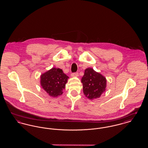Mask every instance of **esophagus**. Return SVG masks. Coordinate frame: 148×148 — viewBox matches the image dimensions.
Returning <instances> with one entry per match:
<instances>
[{
  "label": "esophagus",
  "instance_id": "1",
  "mask_svg": "<svg viewBox=\"0 0 148 148\" xmlns=\"http://www.w3.org/2000/svg\"><path fill=\"white\" fill-rule=\"evenodd\" d=\"M78 75H79L78 73H72L71 74V77H77Z\"/></svg>",
  "mask_w": 148,
  "mask_h": 148
}]
</instances>
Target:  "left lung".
I'll return each mask as SVG.
<instances>
[{"label": "left lung", "mask_w": 148, "mask_h": 148, "mask_svg": "<svg viewBox=\"0 0 148 148\" xmlns=\"http://www.w3.org/2000/svg\"><path fill=\"white\" fill-rule=\"evenodd\" d=\"M82 83L84 94L90 100L100 98L106 90V77L91 68L85 70Z\"/></svg>", "instance_id": "1"}]
</instances>
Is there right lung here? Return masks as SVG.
I'll list each match as a JSON object with an SVG mask.
<instances>
[{
    "label": "right lung",
    "mask_w": 148,
    "mask_h": 148,
    "mask_svg": "<svg viewBox=\"0 0 148 148\" xmlns=\"http://www.w3.org/2000/svg\"><path fill=\"white\" fill-rule=\"evenodd\" d=\"M68 78L61 69L52 68L40 75V85L49 96L56 98L63 93Z\"/></svg>",
    "instance_id": "add662e5"
}]
</instances>
